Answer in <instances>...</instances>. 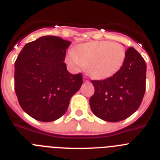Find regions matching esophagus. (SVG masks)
Wrapping results in <instances>:
<instances>
[{
	"instance_id": "esophagus-1",
	"label": "esophagus",
	"mask_w": 160,
	"mask_h": 160,
	"mask_svg": "<svg viewBox=\"0 0 160 160\" xmlns=\"http://www.w3.org/2000/svg\"><path fill=\"white\" fill-rule=\"evenodd\" d=\"M83 81H84L85 82H89V79L87 78V77H84L83 78Z\"/></svg>"
}]
</instances>
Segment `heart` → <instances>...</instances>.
<instances>
[{
    "instance_id": "1",
    "label": "heart",
    "mask_w": 160,
    "mask_h": 160,
    "mask_svg": "<svg viewBox=\"0 0 160 160\" xmlns=\"http://www.w3.org/2000/svg\"><path fill=\"white\" fill-rule=\"evenodd\" d=\"M126 59V50L119 43L95 41L82 44L68 55L67 61L74 67L85 66L94 79H105L118 72Z\"/></svg>"
}]
</instances>
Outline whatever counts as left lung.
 <instances>
[{"label":"left lung","instance_id":"8db88e82","mask_svg":"<svg viewBox=\"0 0 160 160\" xmlns=\"http://www.w3.org/2000/svg\"><path fill=\"white\" fill-rule=\"evenodd\" d=\"M145 61L133 47L126 51L122 67L111 77L91 81L94 94L90 98L91 111L107 122L128 118L140 106L146 88Z\"/></svg>","mask_w":160,"mask_h":160}]
</instances>
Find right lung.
Returning a JSON list of instances; mask_svg holds the SVG:
<instances>
[{
	"label": "right lung",
	"mask_w": 160,
	"mask_h": 160,
	"mask_svg": "<svg viewBox=\"0 0 160 160\" xmlns=\"http://www.w3.org/2000/svg\"><path fill=\"white\" fill-rule=\"evenodd\" d=\"M71 42L43 36L24 46L15 62V92L20 106L42 122L58 119L82 85L81 73L72 74L64 62Z\"/></svg>",
	"instance_id": "right-lung-1"
}]
</instances>
